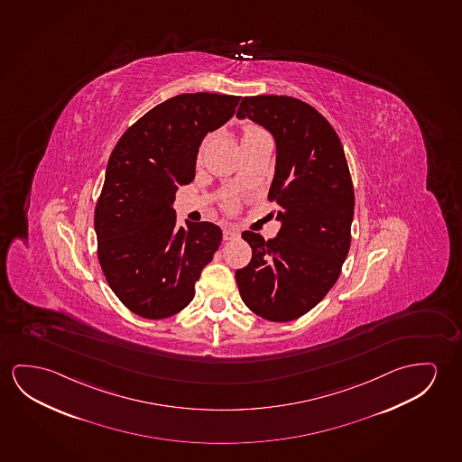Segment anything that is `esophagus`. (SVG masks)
<instances>
[{"instance_id": "1", "label": "esophagus", "mask_w": 462, "mask_h": 462, "mask_svg": "<svg viewBox=\"0 0 462 462\" xmlns=\"http://www.w3.org/2000/svg\"><path fill=\"white\" fill-rule=\"evenodd\" d=\"M240 235L234 228H224V234H222V238H224V242H232L235 238H238Z\"/></svg>"}]
</instances>
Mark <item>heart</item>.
Masks as SVG:
<instances>
[{
  "mask_svg": "<svg viewBox=\"0 0 462 462\" xmlns=\"http://www.w3.org/2000/svg\"><path fill=\"white\" fill-rule=\"evenodd\" d=\"M259 131H263V129H259L257 126H246L245 131H243V137H245V135L254 134V133H259ZM226 208H227L228 213H234L235 209H236V201L230 199Z\"/></svg>",
  "mask_w": 462,
  "mask_h": 462,
  "instance_id": "b5f03b06",
  "label": "heart"
}]
</instances>
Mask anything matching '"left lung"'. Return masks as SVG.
<instances>
[{
	"label": "left lung",
	"mask_w": 462,
	"mask_h": 462,
	"mask_svg": "<svg viewBox=\"0 0 462 462\" xmlns=\"http://www.w3.org/2000/svg\"><path fill=\"white\" fill-rule=\"evenodd\" d=\"M236 116H248L275 137L269 201L278 206L282 228L267 242L243 232L253 257L235 278L249 310L269 321H291L327 296L347 257L356 208L347 160L329 121L302 100L245 97Z\"/></svg>",
	"instance_id": "1"
}]
</instances>
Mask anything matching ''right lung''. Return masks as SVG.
<instances>
[{
  "mask_svg": "<svg viewBox=\"0 0 462 462\" xmlns=\"http://www.w3.org/2000/svg\"><path fill=\"white\" fill-rule=\"evenodd\" d=\"M240 96L179 94L131 125L115 145L94 209L106 283L131 312L168 319L190 304L195 283L219 248L211 222L176 227L179 185L195 178L203 137L235 114Z\"/></svg>",
  "mask_w": 462,
  "mask_h": 462,
  "instance_id": "obj_1",
  "label": "right lung"
}]
</instances>
